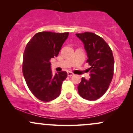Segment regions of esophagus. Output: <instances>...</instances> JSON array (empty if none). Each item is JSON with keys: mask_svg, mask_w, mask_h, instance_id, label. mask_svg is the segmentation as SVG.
Returning a JSON list of instances; mask_svg holds the SVG:
<instances>
[{"mask_svg": "<svg viewBox=\"0 0 133 133\" xmlns=\"http://www.w3.org/2000/svg\"><path fill=\"white\" fill-rule=\"evenodd\" d=\"M73 75H74V74H73L72 72H70V71L68 72V76H69V77H71V76H72Z\"/></svg>", "mask_w": 133, "mask_h": 133, "instance_id": "34e87169", "label": "esophagus"}]
</instances>
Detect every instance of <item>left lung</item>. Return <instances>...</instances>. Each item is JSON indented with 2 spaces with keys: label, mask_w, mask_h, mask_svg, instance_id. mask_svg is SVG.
Masks as SVG:
<instances>
[{
  "label": "left lung",
  "mask_w": 133,
  "mask_h": 133,
  "mask_svg": "<svg viewBox=\"0 0 133 133\" xmlns=\"http://www.w3.org/2000/svg\"><path fill=\"white\" fill-rule=\"evenodd\" d=\"M83 42L87 62L91 65L89 80L82 77L77 89L82 98L89 101L99 99L109 88L114 72V57L109 45L102 37L92 32L76 34Z\"/></svg>",
  "instance_id": "left-lung-1"
}]
</instances>
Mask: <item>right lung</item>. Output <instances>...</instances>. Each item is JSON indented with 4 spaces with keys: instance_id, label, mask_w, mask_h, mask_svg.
Wrapping results in <instances>:
<instances>
[{
    "instance_id": "right-lung-1",
    "label": "right lung",
    "mask_w": 133,
    "mask_h": 133,
    "mask_svg": "<svg viewBox=\"0 0 133 133\" xmlns=\"http://www.w3.org/2000/svg\"><path fill=\"white\" fill-rule=\"evenodd\" d=\"M69 32H41L27 44L23 56L22 71L31 92L44 102L55 99L60 95L62 82L68 77L65 71L53 75L50 60L57 57Z\"/></svg>"
}]
</instances>
